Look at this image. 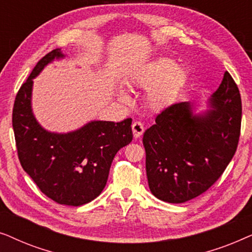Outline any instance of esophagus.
Returning a JSON list of instances; mask_svg holds the SVG:
<instances>
[{
	"label": "esophagus",
	"instance_id": "esophagus-1",
	"mask_svg": "<svg viewBox=\"0 0 252 252\" xmlns=\"http://www.w3.org/2000/svg\"><path fill=\"white\" fill-rule=\"evenodd\" d=\"M132 129H133V135H134V137H135V139L140 137L144 132V127L140 122H134L133 125H132Z\"/></svg>",
	"mask_w": 252,
	"mask_h": 252
}]
</instances>
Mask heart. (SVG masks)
Instances as JSON below:
<instances>
[{
	"mask_svg": "<svg viewBox=\"0 0 252 252\" xmlns=\"http://www.w3.org/2000/svg\"><path fill=\"white\" fill-rule=\"evenodd\" d=\"M186 81L187 72L177 66L175 61L166 57L153 62L132 80L136 87L149 89L147 94L148 105L156 111L166 109L177 101ZM119 96L123 101H130L124 91L119 92Z\"/></svg>",
	"mask_w": 252,
	"mask_h": 252,
	"instance_id": "heart-1",
	"label": "heart"
}]
</instances>
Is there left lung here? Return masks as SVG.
<instances>
[{"mask_svg":"<svg viewBox=\"0 0 252 252\" xmlns=\"http://www.w3.org/2000/svg\"><path fill=\"white\" fill-rule=\"evenodd\" d=\"M203 115L175 103L143 134L150 191L167 203H185L208 190L235 155L242 118L237 85L225 72Z\"/></svg>","mask_w":252,"mask_h":252,"instance_id":"obj_1","label":"left lung"}]
</instances>
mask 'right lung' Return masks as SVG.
Returning <instances> with one entry per match:
<instances>
[{
    "instance_id": "1",
    "label": "right lung",
    "mask_w": 252,
    "mask_h": 252,
    "mask_svg": "<svg viewBox=\"0 0 252 252\" xmlns=\"http://www.w3.org/2000/svg\"><path fill=\"white\" fill-rule=\"evenodd\" d=\"M63 57L61 49H55L37 62L17 93L12 127L20 164L40 190L58 204L80 206L104 189L116 154L133 139L132 119L95 120L66 134L42 128L31 106L33 79Z\"/></svg>"
}]
</instances>
